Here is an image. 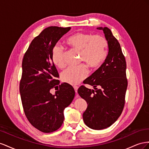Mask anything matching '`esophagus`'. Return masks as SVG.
<instances>
[{"mask_svg": "<svg viewBox=\"0 0 149 149\" xmlns=\"http://www.w3.org/2000/svg\"><path fill=\"white\" fill-rule=\"evenodd\" d=\"M74 90H75V93H76V95L77 96V90H78V87L77 86H74Z\"/></svg>", "mask_w": 149, "mask_h": 149, "instance_id": "34e87169", "label": "esophagus"}]
</instances>
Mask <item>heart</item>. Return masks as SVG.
<instances>
[{"label": "heart", "mask_w": 149, "mask_h": 149, "mask_svg": "<svg viewBox=\"0 0 149 149\" xmlns=\"http://www.w3.org/2000/svg\"><path fill=\"white\" fill-rule=\"evenodd\" d=\"M66 42L70 47L80 52V62H86L92 68L100 66L107 56L108 42L102 36L77 32L68 38ZM52 59L54 64L58 67L65 65L64 50L60 45L54 47ZM88 74L87 67L84 64L69 67L62 72L61 79L64 82L76 85L86 79Z\"/></svg>", "instance_id": "b5f03b06"}]
</instances>
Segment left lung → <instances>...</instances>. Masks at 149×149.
Returning <instances> with one entry per match:
<instances>
[{
    "label": "left lung",
    "instance_id": "8db88e82",
    "mask_svg": "<svg viewBox=\"0 0 149 149\" xmlns=\"http://www.w3.org/2000/svg\"><path fill=\"white\" fill-rule=\"evenodd\" d=\"M97 29L104 31L109 53L102 65L84 81L95 91L82 86L77 92L87 103L83 113L84 123L92 129L101 130L112 125L121 115L128 82L126 61L119 42L108 27ZM97 86L100 88H96Z\"/></svg>",
    "mask_w": 149,
    "mask_h": 149
}]
</instances>
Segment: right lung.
<instances>
[{"mask_svg":"<svg viewBox=\"0 0 149 149\" xmlns=\"http://www.w3.org/2000/svg\"><path fill=\"white\" fill-rule=\"evenodd\" d=\"M70 27L51 26L45 29L31 42L22 61L19 91L24 111L29 122L39 130L50 133L62 125L63 110L75 96L67 83L59 84L58 73L52 59V51L58 40ZM56 91L55 95L51 89Z\"/></svg>","mask_w":149,"mask_h":149,"instance_id":"right-lung-1","label":"right lung"}]
</instances>
